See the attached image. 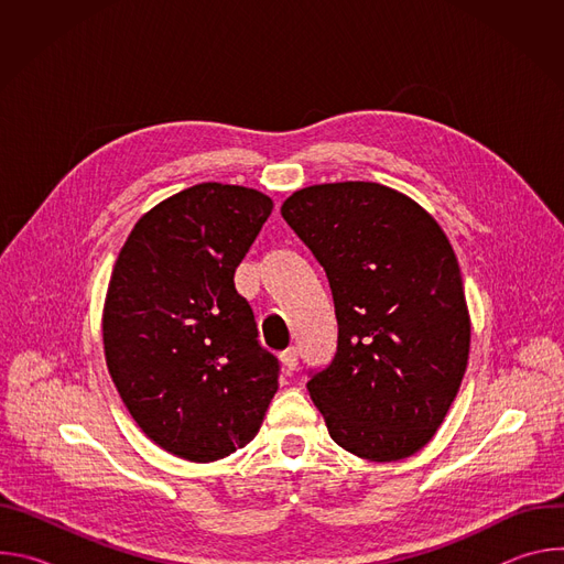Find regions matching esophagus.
Listing matches in <instances>:
<instances>
[{"label": "esophagus", "instance_id": "34e87169", "mask_svg": "<svg viewBox=\"0 0 564 564\" xmlns=\"http://www.w3.org/2000/svg\"><path fill=\"white\" fill-rule=\"evenodd\" d=\"M281 364L285 368V372H294L299 366V350L296 348H288L285 352H281Z\"/></svg>", "mask_w": 564, "mask_h": 564}]
</instances>
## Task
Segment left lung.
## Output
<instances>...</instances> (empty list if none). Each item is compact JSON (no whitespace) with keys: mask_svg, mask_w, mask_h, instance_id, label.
Listing matches in <instances>:
<instances>
[{"mask_svg":"<svg viewBox=\"0 0 564 564\" xmlns=\"http://www.w3.org/2000/svg\"><path fill=\"white\" fill-rule=\"evenodd\" d=\"M281 216L333 290L337 355L307 381L330 437L370 462L411 457L442 426L470 350L444 229L406 194L361 181L303 187Z\"/></svg>","mask_w":564,"mask_h":564,"instance_id":"obj_1","label":"left lung"}]
</instances>
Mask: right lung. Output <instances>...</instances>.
Masks as SVG:
<instances>
[{
	"label": "right lung",
	"instance_id": "obj_1",
	"mask_svg": "<svg viewBox=\"0 0 564 564\" xmlns=\"http://www.w3.org/2000/svg\"><path fill=\"white\" fill-rule=\"evenodd\" d=\"M272 207L250 187H187L140 216L113 265L107 368L142 433L176 457L216 462L243 448L279 390V361L234 288Z\"/></svg>",
	"mask_w": 564,
	"mask_h": 564
}]
</instances>
